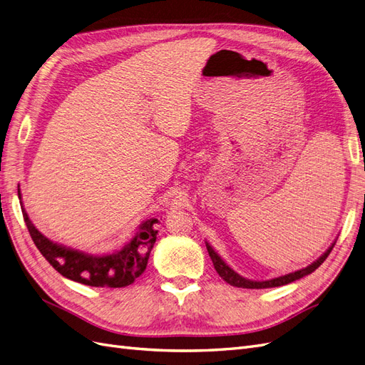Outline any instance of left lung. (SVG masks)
<instances>
[{
  "label": "left lung",
  "mask_w": 365,
  "mask_h": 365,
  "mask_svg": "<svg viewBox=\"0 0 365 365\" xmlns=\"http://www.w3.org/2000/svg\"><path fill=\"white\" fill-rule=\"evenodd\" d=\"M336 244V242H334L332 245L329 247V250L323 254L322 257L317 259L314 263L309 264V267L303 268V269H298L295 272H289L286 275H280V277H275V279H271V280H263V282H256V280H248L245 277H242V275H239L237 272H235L233 269H231L228 264L220 259V256L217 252H215V250L210 247V244H205L207 247V251L210 254V259H212L213 264H215V269L216 272L222 277L227 283H230L231 286H236V288H245V289H264V288H275V286H283V284H288V283H292L298 279L304 277V275L314 272L319 264H322L327 256L330 254V251H332L334 245Z\"/></svg>",
  "instance_id": "left-lung-1"
}]
</instances>
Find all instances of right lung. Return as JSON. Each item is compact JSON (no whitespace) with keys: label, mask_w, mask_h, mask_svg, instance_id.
<instances>
[{"label":"right lung","mask_w":365,"mask_h":365,"mask_svg":"<svg viewBox=\"0 0 365 365\" xmlns=\"http://www.w3.org/2000/svg\"><path fill=\"white\" fill-rule=\"evenodd\" d=\"M18 196L21 197L19 185ZM21 210L33 242L51 267L63 277L96 288H125L134 283L145 272L149 254L158 235L155 230L158 219H148L138 227L135 236L123 248L108 256H93L54 244L31 224L23 202Z\"/></svg>","instance_id":"obj_1"}]
</instances>
